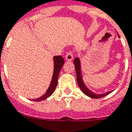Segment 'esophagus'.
Returning <instances> with one entry per match:
<instances>
[{
	"label": "esophagus",
	"mask_w": 132,
	"mask_h": 132,
	"mask_svg": "<svg viewBox=\"0 0 132 132\" xmlns=\"http://www.w3.org/2000/svg\"><path fill=\"white\" fill-rule=\"evenodd\" d=\"M73 58V53L71 51H69L67 53L66 56V59L67 61H72Z\"/></svg>",
	"instance_id": "obj_1"
}]
</instances>
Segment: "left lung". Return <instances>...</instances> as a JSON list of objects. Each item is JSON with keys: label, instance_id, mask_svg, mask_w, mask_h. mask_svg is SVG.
<instances>
[{"label": "left lung", "instance_id": "1", "mask_svg": "<svg viewBox=\"0 0 132 132\" xmlns=\"http://www.w3.org/2000/svg\"><path fill=\"white\" fill-rule=\"evenodd\" d=\"M73 63H74V66H75L76 69V79H77V83H78V85L81 88V90L82 92L86 94V96H88L89 97L93 98H99L101 97H104L106 95L109 94L111 92H108L105 94H96L92 92L89 89H88L86 86L84 84V83L82 80V75H81V63H80V60L79 58H76L74 61H73Z\"/></svg>", "mask_w": 132, "mask_h": 132}]
</instances>
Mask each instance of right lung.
Listing matches in <instances>:
<instances>
[{
  "mask_svg": "<svg viewBox=\"0 0 132 132\" xmlns=\"http://www.w3.org/2000/svg\"><path fill=\"white\" fill-rule=\"evenodd\" d=\"M53 61H54V69H53V78H52V80L51 82L50 86H49V87H48L45 94L43 95L41 97L36 98V99H33L34 101H40L45 100L46 98L49 97L51 95L53 94L55 88L56 87L59 74L60 71L62 68V66L64 64V59L61 56H56L53 57Z\"/></svg>",
  "mask_w": 132,
  "mask_h": 132,
  "instance_id": "obj_1",
  "label": "right lung"
}]
</instances>
